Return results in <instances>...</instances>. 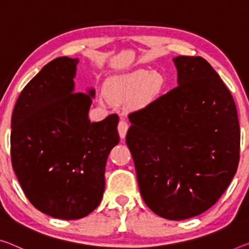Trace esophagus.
I'll return each mask as SVG.
<instances>
[{"instance_id": "esophagus-1", "label": "esophagus", "mask_w": 249, "mask_h": 249, "mask_svg": "<svg viewBox=\"0 0 249 249\" xmlns=\"http://www.w3.org/2000/svg\"><path fill=\"white\" fill-rule=\"evenodd\" d=\"M128 129H129L128 122L125 121L124 118H121L120 121H119V124H118V131H119V136H120L121 139H124L125 135H127Z\"/></svg>"}]
</instances>
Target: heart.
Returning a JSON list of instances; mask_svg holds the SVG:
<instances>
[{"label": "heart", "mask_w": 249, "mask_h": 249, "mask_svg": "<svg viewBox=\"0 0 249 249\" xmlns=\"http://www.w3.org/2000/svg\"><path fill=\"white\" fill-rule=\"evenodd\" d=\"M162 76L156 72L138 70L132 73L109 80L105 92L109 100H124L139 92L143 99L151 98L161 89Z\"/></svg>", "instance_id": "heart-1"}]
</instances>
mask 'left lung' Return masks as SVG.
<instances>
[{
  "mask_svg": "<svg viewBox=\"0 0 249 249\" xmlns=\"http://www.w3.org/2000/svg\"><path fill=\"white\" fill-rule=\"evenodd\" d=\"M178 86L129 113L125 142L139 189L170 220L199 215L225 193L239 162L240 129L232 95L201 56L174 59Z\"/></svg>",
  "mask_w": 249,
  "mask_h": 249,
  "instance_id": "1",
  "label": "left lung"
}]
</instances>
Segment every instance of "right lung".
I'll use <instances>...</instances> for the list:
<instances>
[{
  "mask_svg": "<svg viewBox=\"0 0 249 249\" xmlns=\"http://www.w3.org/2000/svg\"><path fill=\"white\" fill-rule=\"evenodd\" d=\"M78 60L51 61L22 90L11 119V161L40 212L80 219L100 204L108 155L119 142L118 114L88 118L94 91L73 92Z\"/></svg>",
  "mask_w": 249,
  "mask_h": 249,
  "instance_id": "right-lung-1",
  "label": "right lung"
}]
</instances>
